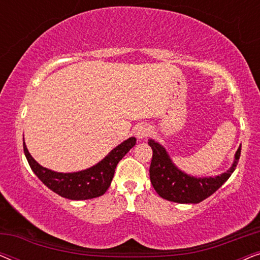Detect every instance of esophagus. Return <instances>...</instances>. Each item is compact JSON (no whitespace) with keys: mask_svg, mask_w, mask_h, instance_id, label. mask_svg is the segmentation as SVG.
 Returning a JSON list of instances; mask_svg holds the SVG:
<instances>
[{"mask_svg":"<svg viewBox=\"0 0 260 260\" xmlns=\"http://www.w3.org/2000/svg\"><path fill=\"white\" fill-rule=\"evenodd\" d=\"M150 134H151L150 126L147 125V124H141L140 126H137L136 134L135 135H136L138 140H144V138H147Z\"/></svg>","mask_w":260,"mask_h":260,"instance_id":"esophagus-1","label":"esophagus"}]
</instances>
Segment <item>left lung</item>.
<instances>
[{
	"instance_id": "obj_1",
	"label": "left lung",
	"mask_w": 260,
	"mask_h": 260,
	"mask_svg": "<svg viewBox=\"0 0 260 260\" xmlns=\"http://www.w3.org/2000/svg\"><path fill=\"white\" fill-rule=\"evenodd\" d=\"M152 149L150 181L159 197L177 204H199L215 193L236 170L240 157L241 145L234 155V161L227 172L216 176L197 177L188 175L177 168L166 148L158 142L149 140Z\"/></svg>"
}]
</instances>
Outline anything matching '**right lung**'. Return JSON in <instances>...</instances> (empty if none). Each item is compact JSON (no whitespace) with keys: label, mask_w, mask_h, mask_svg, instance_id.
Instances as JSON below:
<instances>
[{"label":"right lung","mask_w":260,"mask_h":260,"mask_svg":"<svg viewBox=\"0 0 260 260\" xmlns=\"http://www.w3.org/2000/svg\"><path fill=\"white\" fill-rule=\"evenodd\" d=\"M135 144L136 138H127L97 165L76 173H58L40 166L31 157L24 142L23 151L31 170L49 189L70 200H87L101 197L109 189L117 165Z\"/></svg>","instance_id":"right-lung-1"}]
</instances>
